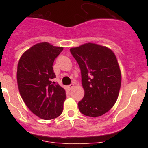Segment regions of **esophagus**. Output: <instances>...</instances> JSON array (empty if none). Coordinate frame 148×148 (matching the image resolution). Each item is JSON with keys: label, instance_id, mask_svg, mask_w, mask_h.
<instances>
[{"label": "esophagus", "instance_id": "obj_1", "mask_svg": "<svg viewBox=\"0 0 148 148\" xmlns=\"http://www.w3.org/2000/svg\"><path fill=\"white\" fill-rule=\"evenodd\" d=\"M73 87H74V84H70V85L67 86V88L69 89V90H71Z\"/></svg>", "mask_w": 148, "mask_h": 148}]
</instances>
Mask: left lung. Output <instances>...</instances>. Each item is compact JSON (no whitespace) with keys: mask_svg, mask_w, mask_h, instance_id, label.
<instances>
[{"mask_svg":"<svg viewBox=\"0 0 148 148\" xmlns=\"http://www.w3.org/2000/svg\"><path fill=\"white\" fill-rule=\"evenodd\" d=\"M82 73L84 95L78 102L82 114L99 117L113 108L118 99L121 75L113 52L99 44L87 43L70 49Z\"/></svg>","mask_w":148,"mask_h":148,"instance_id":"left-lung-1","label":"left lung"}]
</instances>
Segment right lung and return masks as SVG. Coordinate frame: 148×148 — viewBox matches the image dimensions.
<instances>
[{
    "label": "right lung",
    "instance_id": "1",
    "mask_svg": "<svg viewBox=\"0 0 148 148\" xmlns=\"http://www.w3.org/2000/svg\"><path fill=\"white\" fill-rule=\"evenodd\" d=\"M63 47L47 42L35 44L27 50L18 61V90L27 108L42 119H53L62 113L66 92L56 78L53 62Z\"/></svg>",
    "mask_w": 148,
    "mask_h": 148
}]
</instances>
